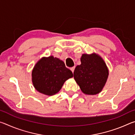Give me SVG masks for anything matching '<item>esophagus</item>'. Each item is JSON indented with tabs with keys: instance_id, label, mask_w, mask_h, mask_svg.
Here are the masks:
<instances>
[{
	"instance_id": "obj_1",
	"label": "esophagus",
	"mask_w": 135,
	"mask_h": 135,
	"mask_svg": "<svg viewBox=\"0 0 135 135\" xmlns=\"http://www.w3.org/2000/svg\"><path fill=\"white\" fill-rule=\"evenodd\" d=\"M74 69H75V67H73L70 68V70L72 71L73 73H74Z\"/></svg>"
}]
</instances>
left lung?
<instances>
[{
  "mask_svg": "<svg viewBox=\"0 0 135 135\" xmlns=\"http://www.w3.org/2000/svg\"><path fill=\"white\" fill-rule=\"evenodd\" d=\"M81 64L74 71V78L86 95H97L101 92L108 79L109 71L104 59L99 55L83 54Z\"/></svg>",
  "mask_w": 135,
  "mask_h": 135,
  "instance_id": "left-lung-1",
  "label": "left lung"
}]
</instances>
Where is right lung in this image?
Here are the masks:
<instances>
[{"instance_id": "obj_1", "label": "right lung", "mask_w": 135, "mask_h": 135, "mask_svg": "<svg viewBox=\"0 0 135 135\" xmlns=\"http://www.w3.org/2000/svg\"><path fill=\"white\" fill-rule=\"evenodd\" d=\"M31 76L33 86L38 92L52 96L58 93L73 74L62 61L50 56L43 57L36 64Z\"/></svg>"}]
</instances>
